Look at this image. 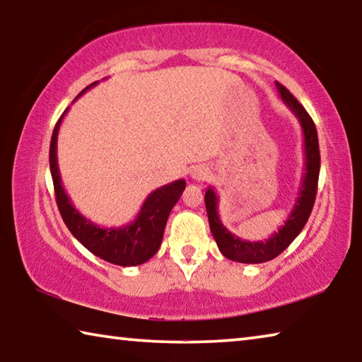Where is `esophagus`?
<instances>
[{
    "mask_svg": "<svg viewBox=\"0 0 362 362\" xmlns=\"http://www.w3.org/2000/svg\"><path fill=\"white\" fill-rule=\"evenodd\" d=\"M207 175H209V170H207V168H204V166H198V168H194L192 170V179L193 180H198V182L206 180Z\"/></svg>",
    "mask_w": 362,
    "mask_h": 362,
    "instance_id": "esophagus-1",
    "label": "esophagus"
}]
</instances>
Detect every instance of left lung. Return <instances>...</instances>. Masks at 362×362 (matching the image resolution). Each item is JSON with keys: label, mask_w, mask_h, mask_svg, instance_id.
Instances as JSON below:
<instances>
[{"label": "left lung", "mask_w": 362, "mask_h": 362, "mask_svg": "<svg viewBox=\"0 0 362 362\" xmlns=\"http://www.w3.org/2000/svg\"><path fill=\"white\" fill-rule=\"evenodd\" d=\"M278 93L281 99L291 108V112L297 116V119L303 131V150H305V173L302 177V185L298 188V196L293 209L289 217L286 218L284 225L278 231H274L272 236L265 241H244L236 235H233L230 230L222 223L218 217V196L212 187L207 188L204 194L207 218L212 231L214 240L226 259L240 263H263L273 260L283 250L289 247V244L296 240L298 233L303 230V226L308 220L311 209H313L317 189V179H320V144H317L316 126L311 116L306 113L296 97L287 90L283 84L276 83Z\"/></svg>", "instance_id": "obj_1"}]
</instances>
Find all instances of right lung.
<instances>
[{
	"label": "right lung",
	"instance_id": "add662e5",
	"mask_svg": "<svg viewBox=\"0 0 362 362\" xmlns=\"http://www.w3.org/2000/svg\"><path fill=\"white\" fill-rule=\"evenodd\" d=\"M95 84L97 81L89 84L81 94ZM66 112H69V108L65 110L64 115ZM64 115L60 116L56 127H54L51 148H49V164H51L57 207L66 228L86 249L102 260L119 267L142 265L146 260H150L161 246L168 217L182 196V192L185 189V180L179 179L151 192L140 207L136 220L131 223L118 226V228H115V226L113 228H103V226L95 225L73 206L69 194L65 193V188L62 187V179H60L57 166V136Z\"/></svg>",
	"mask_w": 362,
	"mask_h": 362
}]
</instances>
